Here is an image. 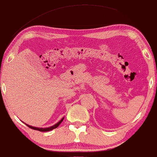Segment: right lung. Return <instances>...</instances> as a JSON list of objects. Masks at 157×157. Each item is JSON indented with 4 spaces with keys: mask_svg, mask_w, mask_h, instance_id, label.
Instances as JSON below:
<instances>
[{
    "mask_svg": "<svg viewBox=\"0 0 157 157\" xmlns=\"http://www.w3.org/2000/svg\"><path fill=\"white\" fill-rule=\"evenodd\" d=\"M64 118H63L62 119H61L59 122H58L57 123L55 124L54 125H53V126L51 127H48V128H37V127H34V126H31V125H27V124H25V125H27L29 128H30L32 129H34V130H37V131H40V132H48V131H51L53 130V129L56 128H57L58 126H59V125H60L61 122H63V120Z\"/></svg>",
    "mask_w": 157,
    "mask_h": 157,
    "instance_id": "obj_1",
    "label": "right lung"
}]
</instances>
